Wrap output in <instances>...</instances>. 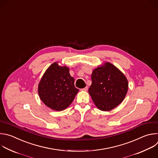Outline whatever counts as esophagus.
I'll use <instances>...</instances> for the list:
<instances>
[{
    "instance_id": "34e87169",
    "label": "esophagus",
    "mask_w": 158,
    "mask_h": 158,
    "mask_svg": "<svg viewBox=\"0 0 158 158\" xmlns=\"http://www.w3.org/2000/svg\"><path fill=\"white\" fill-rule=\"evenodd\" d=\"M87 89H88L87 87H84V88L81 89V91H87Z\"/></svg>"
}]
</instances>
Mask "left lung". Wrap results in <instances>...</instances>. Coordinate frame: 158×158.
I'll list each match as a JSON object with an SVG mask.
<instances>
[{"label": "left lung", "instance_id": "1", "mask_svg": "<svg viewBox=\"0 0 158 158\" xmlns=\"http://www.w3.org/2000/svg\"><path fill=\"white\" fill-rule=\"evenodd\" d=\"M91 79L89 93L99 110L110 111L123 102L128 92V82L115 66L104 63L93 70Z\"/></svg>", "mask_w": 158, "mask_h": 158}]
</instances>
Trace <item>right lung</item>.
Instances as JSON below:
<instances>
[{"label": "right lung", "mask_w": 158, "mask_h": 158, "mask_svg": "<svg viewBox=\"0 0 158 158\" xmlns=\"http://www.w3.org/2000/svg\"><path fill=\"white\" fill-rule=\"evenodd\" d=\"M78 92L79 89L74 86V79L69 74V68L60 66L58 62L48 68L38 87L41 100L55 111H62L68 107Z\"/></svg>", "instance_id": "1"}]
</instances>
